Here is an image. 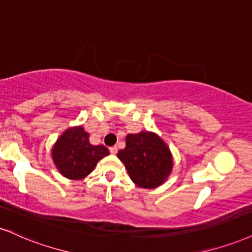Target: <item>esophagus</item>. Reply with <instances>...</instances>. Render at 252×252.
Returning <instances> with one entry per match:
<instances>
[{
  "mask_svg": "<svg viewBox=\"0 0 252 252\" xmlns=\"http://www.w3.org/2000/svg\"><path fill=\"white\" fill-rule=\"evenodd\" d=\"M109 150H110V153L113 154V155H115V154L117 153V147H111Z\"/></svg>",
  "mask_w": 252,
  "mask_h": 252,
  "instance_id": "obj_1",
  "label": "esophagus"
}]
</instances>
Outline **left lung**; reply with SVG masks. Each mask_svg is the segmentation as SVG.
Masks as SVG:
<instances>
[{
	"instance_id": "left-lung-1",
	"label": "left lung",
	"mask_w": 252,
	"mask_h": 252,
	"mask_svg": "<svg viewBox=\"0 0 252 252\" xmlns=\"http://www.w3.org/2000/svg\"><path fill=\"white\" fill-rule=\"evenodd\" d=\"M126 148L117 157L136 186L155 189L162 186L174 168V158L168 144L156 132L141 131L126 137Z\"/></svg>"
}]
</instances>
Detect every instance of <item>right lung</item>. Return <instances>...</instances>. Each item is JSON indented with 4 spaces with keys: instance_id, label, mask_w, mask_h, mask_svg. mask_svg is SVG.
<instances>
[{
    "instance_id": "right-lung-1",
    "label": "right lung",
    "mask_w": 252,
    "mask_h": 252,
    "mask_svg": "<svg viewBox=\"0 0 252 252\" xmlns=\"http://www.w3.org/2000/svg\"><path fill=\"white\" fill-rule=\"evenodd\" d=\"M109 155L104 145H94L82 126L63 131L51 148V158L63 177L80 181L92 172L99 159Z\"/></svg>"
}]
</instances>
